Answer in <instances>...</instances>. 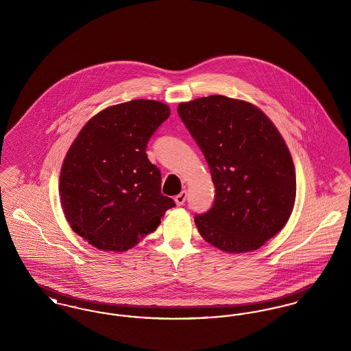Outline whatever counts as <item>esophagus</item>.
<instances>
[{"label":"esophagus","mask_w":351,"mask_h":351,"mask_svg":"<svg viewBox=\"0 0 351 351\" xmlns=\"http://www.w3.org/2000/svg\"><path fill=\"white\" fill-rule=\"evenodd\" d=\"M186 200V191H182L176 197H175V202L178 205H184V202Z\"/></svg>","instance_id":"obj_1"}]
</instances>
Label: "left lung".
Instances as JSON below:
<instances>
[{
    "label": "left lung",
    "instance_id": "8db88e82",
    "mask_svg": "<svg viewBox=\"0 0 351 351\" xmlns=\"http://www.w3.org/2000/svg\"><path fill=\"white\" fill-rule=\"evenodd\" d=\"M178 113L216 188L212 208L195 216L201 237L228 252L259 249L283 229L296 197L282 135L256 106L225 96L183 102Z\"/></svg>",
    "mask_w": 351,
    "mask_h": 351
}]
</instances>
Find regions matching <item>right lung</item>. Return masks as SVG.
<instances>
[{"instance_id":"right-lung-1","label":"right lung","mask_w":351,"mask_h":351,"mask_svg":"<svg viewBox=\"0 0 351 351\" xmlns=\"http://www.w3.org/2000/svg\"><path fill=\"white\" fill-rule=\"evenodd\" d=\"M169 113L159 101L118 104L92 118L69 147L60 172L62 206L72 230L92 246L129 250L175 206L160 192V171L146 154Z\"/></svg>"}]
</instances>
